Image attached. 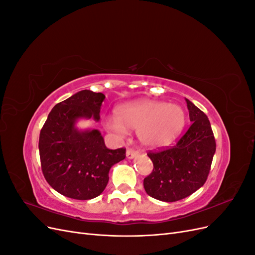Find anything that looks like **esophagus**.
Segmentation results:
<instances>
[{
  "label": "esophagus",
  "mask_w": 255,
  "mask_h": 255,
  "mask_svg": "<svg viewBox=\"0 0 255 255\" xmlns=\"http://www.w3.org/2000/svg\"><path fill=\"white\" fill-rule=\"evenodd\" d=\"M138 153H139V152H138L137 150H135V149H133V148H128V149L127 150V157H128V158H134Z\"/></svg>",
  "instance_id": "34e87169"
}]
</instances>
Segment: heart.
I'll return each instance as SVG.
<instances>
[{"label":"heart","instance_id":"heart-1","mask_svg":"<svg viewBox=\"0 0 255 255\" xmlns=\"http://www.w3.org/2000/svg\"><path fill=\"white\" fill-rule=\"evenodd\" d=\"M185 125V114L179 105L145 100L128 104L118 111V118L106 120V127L119 135L126 128L138 130L146 145H164L179 134Z\"/></svg>","mask_w":255,"mask_h":255}]
</instances>
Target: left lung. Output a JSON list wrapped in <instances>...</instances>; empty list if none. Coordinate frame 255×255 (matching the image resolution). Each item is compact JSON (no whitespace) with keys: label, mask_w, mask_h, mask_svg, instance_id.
Masks as SVG:
<instances>
[{"label":"left lung","mask_w":255,"mask_h":255,"mask_svg":"<svg viewBox=\"0 0 255 255\" xmlns=\"http://www.w3.org/2000/svg\"><path fill=\"white\" fill-rule=\"evenodd\" d=\"M192 122L172 146L149 151L152 172L144 177L143 187L150 197L175 202L202 187L211 170L216 141L207 116L186 99Z\"/></svg>","instance_id":"obj_1"}]
</instances>
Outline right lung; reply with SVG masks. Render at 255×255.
<instances>
[{
	"instance_id": "add662e5",
	"label": "right lung",
	"mask_w": 255,
	"mask_h": 255,
	"mask_svg": "<svg viewBox=\"0 0 255 255\" xmlns=\"http://www.w3.org/2000/svg\"><path fill=\"white\" fill-rule=\"evenodd\" d=\"M105 96L82 90L57 103L40 130L39 155L44 179L59 194L76 200L101 195L113 165L126 158V149H107L98 129L80 132L78 118L100 119Z\"/></svg>"
}]
</instances>
